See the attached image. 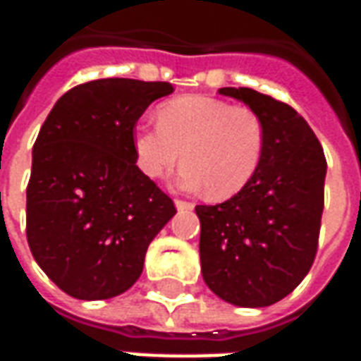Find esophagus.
Listing matches in <instances>:
<instances>
[{"label": "esophagus", "instance_id": "esophagus-1", "mask_svg": "<svg viewBox=\"0 0 361 361\" xmlns=\"http://www.w3.org/2000/svg\"><path fill=\"white\" fill-rule=\"evenodd\" d=\"M173 204H176V209H178V211H193V203H188V201H180V199H176Z\"/></svg>", "mask_w": 361, "mask_h": 361}]
</instances>
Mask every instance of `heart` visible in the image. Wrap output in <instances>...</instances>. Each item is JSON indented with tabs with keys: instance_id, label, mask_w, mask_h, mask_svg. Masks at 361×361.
Masks as SVG:
<instances>
[{
	"instance_id": "b5f03b06",
	"label": "heart",
	"mask_w": 361,
	"mask_h": 361,
	"mask_svg": "<svg viewBox=\"0 0 361 361\" xmlns=\"http://www.w3.org/2000/svg\"><path fill=\"white\" fill-rule=\"evenodd\" d=\"M137 166L160 178L183 157L176 185L214 199L240 193L257 173L265 152V127L255 111L212 96L173 98L158 110V126L133 131Z\"/></svg>"
}]
</instances>
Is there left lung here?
Listing matches in <instances>:
<instances>
[{"label": "left lung", "mask_w": 361, "mask_h": 361, "mask_svg": "<svg viewBox=\"0 0 361 361\" xmlns=\"http://www.w3.org/2000/svg\"><path fill=\"white\" fill-rule=\"evenodd\" d=\"M243 102L265 127V152L245 188L220 204H199L201 272L220 300L267 307L286 298L317 253L326 160L307 121L257 90H219Z\"/></svg>", "instance_id": "left-lung-1"}]
</instances>
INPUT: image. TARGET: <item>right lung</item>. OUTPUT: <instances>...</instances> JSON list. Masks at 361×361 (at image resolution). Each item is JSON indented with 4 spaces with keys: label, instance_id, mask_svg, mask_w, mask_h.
<instances>
[{
    "label": "right lung",
    "instance_id": "1",
    "mask_svg": "<svg viewBox=\"0 0 361 361\" xmlns=\"http://www.w3.org/2000/svg\"><path fill=\"white\" fill-rule=\"evenodd\" d=\"M170 82L98 79L54 104L32 147L27 240L48 279L77 300H110L141 276L176 214L135 164L133 127Z\"/></svg>",
    "mask_w": 361,
    "mask_h": 361
}]
</instances>
